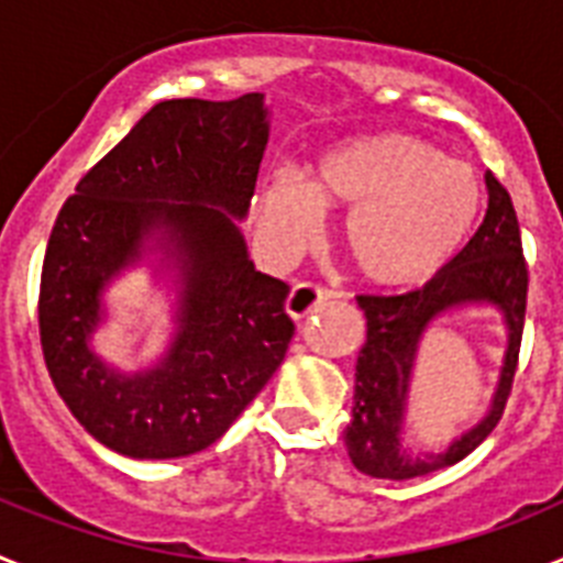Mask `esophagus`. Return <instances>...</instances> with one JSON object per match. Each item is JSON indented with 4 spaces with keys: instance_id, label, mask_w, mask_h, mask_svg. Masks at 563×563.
Returning a JSON list of instances; mask_svg holds the SVG:
<instances>
[{
    "instance_id": "obj_1",
    "label": "esophagus",
    "mask_w": 563,
    "mask_h": 563,
    "mask_svg": "<svg viewBox=\"0 0 563 563\" xmlns=\"http://www.w3.org/2000/svg\"><path fill=\"white\" fill-rule=\"evenodd\" d=\"M332 292L324 290V287L312 285V282H301V285L292 287V292L287 296V312L292 318H307L310 312H316L318 307L330 301Z\"/></svg>"
}]
</instances>
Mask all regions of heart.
Masks as SVG:
<instances>
[{"label":"heart","mask_w":563,"mask_h":563,"mask_svg":"<svg viewBox=\"0 0 563 563\" xmlns=\"http://www.w3.org/2000/svg\"><path fill=\"white\" fill-rule=\"evenodd\" d=\"M321 208L350 211L343 251L357 276L383 290L429 285L465 251L482 213L467 163L415 134L383 132L321 154L312 180L276 174L262 200V236L278 253L307 245Z\"/></svg>","instance_id":"1"}]
</instances>
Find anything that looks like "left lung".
<instances>
[{
  "label": "left lung",
  "instance_id": "obj_1",
  "mask_svg": "<svg viewBox=\"0 0 563 563\" xmlns=\"http://www.w3.org/2000/svg\"><path fill=\"white\" fill-rule=\"evenodd\" d=\"M485 186L487 211L479 231L434 282L402 296H357L366 316V343L357 355L355 406L343 440L350 460L363 474L377 479H415L434 474L440 467L465 460L501 420L514 389L525 330L527 262L510 194L490 172L485 174ZM462 306H494L506 318L508 350L500 389L488 415L442 455L411 457L401 442V417L416 346L431 320Z\"/></svg>",
  "mask_w": 563,
  "mask_h": 563
}]
</instances>
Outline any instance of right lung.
I'll return each instance as SVG.
<instances>
[{"label": "right lung", "instance_id": "right-lung-1", "mask_svg": "<svg viewBox=\"0 0 563 563\" xmlns=\"http://www.w3.org/2000/svg\"><path fill=\"white\" fill-rule=\"evenodd\" d=\"M267 132L262 92L154 103L58 211L38 290L44 363L73 417L118 454L208 449L285 361L290 287L253 267L233 222L251 206ZM146 250L181 271L178 335L157 367L126 376L88 338L108 278Z\"/></svg>", "mask_w": 563, "mask_h": 563}]
</instances>
